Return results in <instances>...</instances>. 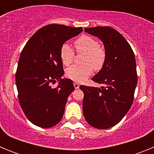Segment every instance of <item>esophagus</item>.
<instances>
[{"instance_id": "34e87169", "label": "esophagus", "mask_w": 154, "mask_h": 154, "mask_svg": "<svg viewBox=\"0 0 154 154\" xmlns=\"http://www.w3.org/2000/svg\"><path fill=\"white\" fill-rule=\"evenodd\" d=\"M74 86H75V89H79V86H80V85L78 83V82H74Z\"/></svg>"}]
</instances>
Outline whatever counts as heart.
Listing matches in <instances>:
<instances>
[{"label":"heart","instance_id":"obj_1","mask_svg":"<svg viewBox=\"0 0 154 154\" xmlns=\"http://www.w3.org/2000/svg\"><path fill=\"white\" fill-rule=\"evenodd\" d=\"M77 51L85 53L82 65H72L66 70V76L73 81L83 82L92 75L93 69L99 71L106 62V51L99 46V42L92 37L82 35L75 42ZM60 58L62 63L68 66L73 62L74 51L68 44H63L60 49Z\"/></svg>","mask_w":154,"mask_h":154}]
</instances>
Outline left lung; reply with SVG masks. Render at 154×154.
<instances>
[{
	"instance_id": "8db88e82",
	"label": "left lung",
	"mask_w": 154,
	"mask_h": 154,
	"mask_svg": "<svg viewBox=\"0 0 154 154\" xmlns=\"http://www.w3.org/2000/svg\"><path fill=\"white\" fill-rule=\"evenodd\" d=\"M85 31L103 42L106 58L92 79L105 86L80 85L84 92L83 114L93 127L109 129L120 122L133 103L137 84L135 56L127 41L113 28L95 27Z\"/></svg>"
}]
</instances>
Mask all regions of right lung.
Masks as SVG:
<instances>
[{
    "mask_svg": "<svg viewBox=\"0 0 154 154\" xmlns=\"http://www.w3.org/2000/svg\"><path fill=\"white\" fill-rule=\"evenodd\" d=\"M82 28L51 24L36 31L23 48L15 82L20 106L31 123L42 128L58 124L65 112L72 81L62 79L60 49L66 41L78 35ZM59 81L58 86L51 84Z\"/></svg>",
    "mask_w": 154,
    "mask_h": 154,
    "instance_id": "right-lung-1",
    "label": "right lung"
}]
</instances>
